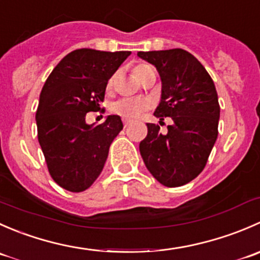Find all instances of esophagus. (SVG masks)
<instances>
[{
	"label": "esophagus",
	"mask_w": 260,
	"mask_h": 260,
	"mask_svg": "<svg viewBox=\"0 0 260 260\" xmlns=\"http://www.w3.org/2000/svg\"><path fill=\"white\" fill-rule=\"evenodd\" d=\"M123 124H124V127H128V125L131 124V122H129V120L124 119V120H123Z\"/></svg>",
	"instance_id": "34e87169"
}]
</instances>
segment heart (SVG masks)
Listing matches in <instances>:
<instances>
[{
	"mask_svg": "<svg viewBox=\"0 0 260 260\" xmlns=\"http://www.w3.org/2000/svg\"><path fill=\"white\" fill-rule=\"evenodd\" d=\"M149 68L148 65L145 64H140L137 67H135L133 72H135V75L140 80L143 79V77L147 74ZM112 84H113V79L109 80L108 83V88H111ZM147 104L146 102L143 101H138V99H119V101L114 102L113 106H112V112L114 114L119 115L122 117L123 119H137L141 114H142L143 111H146Z\"/></svg>",
	"mask_w": 260,
	"mask_h": 260,
	"instance_id": "1",
	"label": "heart"
}]
</instances>
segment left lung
<instances>
[{
  "instance_id": "1",
  "label": "left lung",
  "mask_w": 260,
  "mask_h": 260,
  "mask_svg": "<svg viewBox=\"0 0 260 260\" xmlns=\"http://www.w3.org/2000/svg\"><path fill=\"white\" fill-rule=\"evenodd\" d=\"M161 78V101L154 115L171 117L162 135L158 125L147 123L148 133L140 143L147 170L159 183L177 187L201 174L215 141L220 106L215 84L200 61L182 49L140 51Z\"/></svg>"
}]
</instances>
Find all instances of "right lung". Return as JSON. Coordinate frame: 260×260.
Segmentation results:
<instances>
[{"label": "right lung", "instance_id": "add662e5", "mask_svg": "<svg viewBox=\"0 0 260 260\" xmlns=\"http://www.w3.org/2000/svg\"><path fill=\"white\" fill-rule=\"evenodd\" d=\"M131 51L78 49L54 68L43 86L36 112L38 138L52 180L72 192L93 185L123 129L119 115L88 124V112L101 109L108 80Z\"/></svg>", "mask_w": 260, "mask_h": 260}]
</instances>
